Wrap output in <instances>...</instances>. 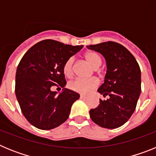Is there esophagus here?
<instances>
[{"label": "esophagus", "mask_w": 156, "mask_h": 156, "mask_svg": "<svg viewBox=\"0 0 156 156\" xmlns=\"http://www.w3.org/2000/svg\"><path fill=\"white\" fill-rule=\"evenodd\" d=\"M80 99H87V97L86 95H80Z\"/></svg>", "instance_id": "obj_1"}]
</instances>
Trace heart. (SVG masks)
I'll return each mask as SVG.
<instances>
[{
  "instance_id": "obj_1",
  "label": "heart",
  "mask_w": 156,
  "mask_h": 156,
  "mask_svg": "<svg viewBox=\"0 0 156 156\" xmlns=\"http://www.w3.org/2000/svg\"><path fill=\"white\" fill-rule=\"evenodd\" d=\"M85 58L90 63L94 68H98L101 64V59L97 53L93 51H89L85 54ZM73 62L74 58H69L63 65V73L67 77H72L73 75ZM99 85V80L97 78L90 79H81L77 78L72 81L69 83V87L71 90L80 94H88L94 89L98 87Z\"/></svg>"
}]
</instances>
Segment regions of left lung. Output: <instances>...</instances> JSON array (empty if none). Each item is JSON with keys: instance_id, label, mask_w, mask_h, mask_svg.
Instances as JSON below:
<instances>
[{"instance_id": "left-lung-1", "label": "left lung", "mask_w": 156, "mask_h": 156, "mask_svg": "<svg viewBox=\"0 0 156 156\" xmlns=\"http://www.w3.org/2000/svg\"><path fill=\"white\" fill-rule=\"evenodd\" d=\"M104 56L107 71L104 83L98 91L107 100H100L90 110L94 122L101 127L115 129L123 125L133 113L140 94V69L135 58L125 47L112 41L87 46Z\"/></svg>"}]
</instances>
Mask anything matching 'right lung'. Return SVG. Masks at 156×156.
Listing matches in <instances>:
<instances>
[{
  "label": "right lung",
  "mask_w": 156,
  "mask_h": 156,
  "mask_svg": "<svg viewBox=\"0 0 156 156\" xmlns=\"http://www.w3.org/2000/svg\"><path fill=\"white\" fill-rule=\"evenodd\" d=\"M83 48L44 40L23 55L16 70V95L23 114L35 127L51 129L68 119L80 94L64 88L63 65ZM54 86L63 87V92L57 95L52 92Z\"/></svg>",
  "instance_id": "right-lung-1"
}]
</instances>
